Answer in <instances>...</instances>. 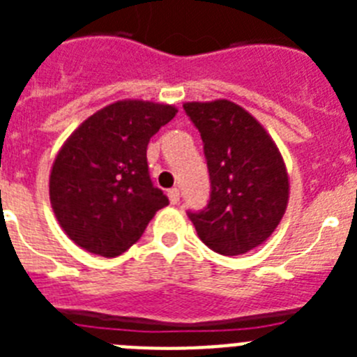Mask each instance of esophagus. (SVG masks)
Here are the masks:
<instances>
[{
    "label": "esophagus",
    "mask_w": 357,
    "mask_h": 357,
    "mask_svg": "<svg viewBox=\"0 0 357 357\" xmlns=\"http://www.w3.org/2000/svg\"><path fill=\"white\" fill-rule=\"evenodd\" d=\"M168 198H169V202H172L173 206H176V204L181 202V191H178V189H176V188L169 189V191H168Z\"/></svg>",
    "instance_id": "esophagus-1"
}]
</instances>
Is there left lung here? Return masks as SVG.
<instances>
[{"label":"left lung","mask_w":357,"mask_h":357,"mask_svg":"<svg viewBox=\"0 0 357 357\" xmlns=\"http://www.w3.org/2000/svg\"><path fill=\"white\" fill-rule=\"evenodd\" d=\"M204 141L211 200L188 213L211 250L241 255L272 236L288 207L289 176L272 135L230 100L184 103Z\"/></svg>","instance_id":"8db88e82"}]
</instances>
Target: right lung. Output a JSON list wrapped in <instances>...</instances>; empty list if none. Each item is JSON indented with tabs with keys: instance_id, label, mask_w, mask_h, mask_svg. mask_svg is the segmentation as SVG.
<instances>
[{
	"instance_id": "right-lung-1",
	"label": "right lung",
	"mask_w": 357,
	"mask_h": 357,
	"mask_svg": "<svg viewBox=\"0 0 357 357\" xmlns=\"http://www.w3.org/2000/svg\"><path fill=\"white\" fill-rule=\"evenodd\" d=\"M175 105L119 100L78 125L50 172V202L68 238L85 252L116 257L139 241L168 206L148 175L151 135L172 121Z\"/></svg>"
}]
</instances>
